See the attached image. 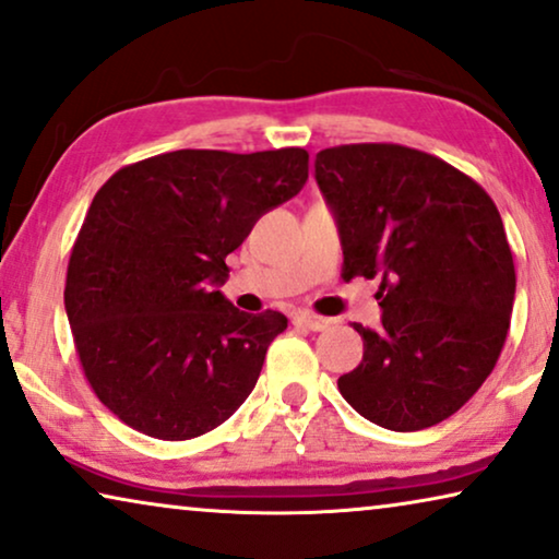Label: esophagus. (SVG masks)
I'll use <instances>...</instances> for the list:
<instances>
[{
	"mask_svg": "<svg viewBox=\"0 0 559 559\" xmlns=\"http://www.w3.org/2000/svg\"><path fill=\"white\" fill-rule=\"evenodd\" d=\"M295 325H302V328L314 330V333H318V330H325L333 325V320L320 318V314H312V312H299V314H295Z\"/></svg>",
	"mask_w": 559,
	"mask_h": 559,
	"instance_id": "34e87169",
	"label": "esophagus"
}]
</instances>
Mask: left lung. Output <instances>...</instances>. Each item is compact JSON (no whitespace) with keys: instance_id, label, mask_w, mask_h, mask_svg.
Masks as SVG:
<instances>
[{"instance_id":"8db88e82","label":"left lung","mask_w":559,"mask_h":559,"mask_svg":"<svg viewBox=\"0 0 559 559\" xmlns=\"http://www.w3.org/2000/svg\"><path fill=\"white\" fill-rule=\"evenodd\" d=\"M314 179L337 219L343 280L383 277V328L353 325L362 360L340 393L391 431L441 424L495 370L512 318L516 274L495 201L399 143L320 151Z\"/></svg>"}]
</instances>
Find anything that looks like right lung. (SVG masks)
<instances>
[{
  "mask_svg": "<svg viewBox=\"0 0 559 559\" xmlns=\"http://www.w3.org/2000/svg\"><path fill=\"white\" fill-rule=\"evenodd\" d=\"M305 148L171 151L123 166L72 245L64 310L85 378L110 414L160 441L222 426L260 378L287 318L219 289L231 254L307 181Z\"/></svg>",
  "mask_w": 559,
  "mask_h": 559,
  "instance_id": "add662e5",
  "label": "right lung"
}]
</instances>
